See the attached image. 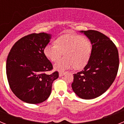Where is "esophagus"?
Instances as JSON below:
<instances>
[{"instance_id":"obj_1","label":"esophagus","mask_w":124,"mask_h":124,"mask_svg":"<svg viewBox=\"0 0 124 124\" xmlns=\"http://www.w3.org/2000/svg\"><path fill=\"white\" fill-rule=\"evenodd\" d=\"M64 74H65V73H59V76H60V77L63 76Z\"/></svg>"}]
</instances>
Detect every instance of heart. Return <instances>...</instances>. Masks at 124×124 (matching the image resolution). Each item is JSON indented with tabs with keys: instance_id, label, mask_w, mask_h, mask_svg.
<instances>
[{
	"instance_id": "b5f03b06",
	"label": "heart",
	"mask_w": 124,
	"mask_h": 124,
	"mask_svg": "<svg viewBox=\"0 0 124 124\" xmlns=\"http://www.w3.org/2000/svg\"><path fill=\"white\" fill-rule=\"evenodd\" d=\"M55 44L47 45L44 48L46 56L51 61H56L64 54L65 57L54 64L56 70L63 72L74 66L82 69L87 64L92 52L90 40L77 35H64L58 37Z\"/></svg>"
}]
</instances>
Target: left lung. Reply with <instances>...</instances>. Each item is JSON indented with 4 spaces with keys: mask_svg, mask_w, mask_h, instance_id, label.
Here are the masks:
<instances>
[{
    "mask_svg": "<svg viewBox=\"0 0 124 124\" xmlns=\"http://www.w3.org/2000/svg\"><path fill=\"white\" fill-rule=\"evenodd\" d=\"M80 32L91 42V55L83 71L73 74L71 87L80 98L94 99L114 81L119 69V53L112 40L102 33L91 30Z\"/></svg>",
    "mask_w": 124,
    "mask_h": 124,
    "instance_id": "8db88e82",
    "label": "left lung"
}]
</instances>
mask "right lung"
<instances>
[{"mask_svg": "<svg viewBox=\"0 0 124 124\" xmlns=\"http://www.w3.org/2000/svg\"><path fill=\"white\" fill-rule=\"evenodd\" d=\"M51 35L31 33L20 38L9 52L6 73L12 91L18 99L29 104H39L50 96L52 83L58 72L51 74L53 65L44 53Z\"/></svg>", "mask_w": 124, "mask_h": 124, "instance_id": "1", "label": "right lung"}]
</instances>
